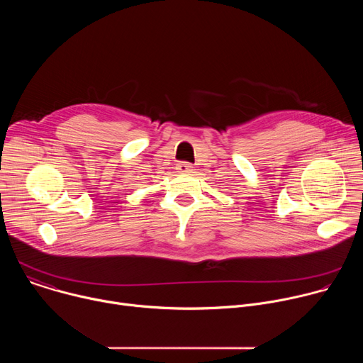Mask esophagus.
Listing matches in <instances>:
<instances>
[{
	"instance_id": "obj_1",
	"label": "esophagus",
	"mask_w": 363,
	"mask_h": 363,
	"mask_svg": "<svg viewBox=\"0 0 363 363\" xmlns=\"http://www.w3.org/2000/svg\"><path fill=\"white\" fill-rule=\"evenodd\" d=\"M177 171H178L179 174H188V172L192 171V165L188 164V162H179V164L177 165Z\"/></svg>"
}]
</instances>
